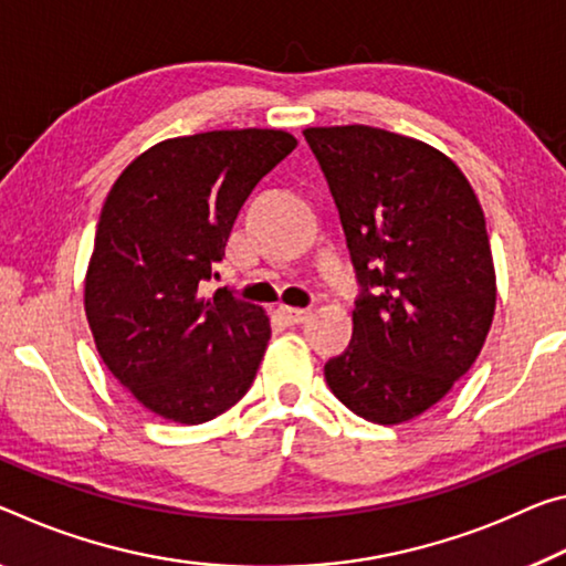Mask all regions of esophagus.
<instances>
[{"instance_id":"obj_1","label":"esophagus","mask_w":566,"mask_h":566,"mask_svg":"<svg viewBox=\"0 0 566 566\" xmlns=\"http://www.w3.org/2000/svg\"><path fill=\"white\" fill-rule=\"evenodd\" d=\"M276 315H280L286 325H304L312 317V310H300V307H286L282 304L280 310H276Z\"/></svg>"}]
</instances>
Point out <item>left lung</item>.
<instances>
[{
  "label": "left lung",
  "mask_w": 566,
  "mask_h": 566,
  "mask_svg": "<svg viewBox=\"0 0 566 566\" xmlns=\"http://www.w3.org/2000/svg\"><path fill=\"white\" fill-rule=\"evenodd\" d=\"M343 221L363 292L353 343L325 365L355 416L398 426L476 363L496 310L481 203L423 140L370 125L304 130Z\"/></svg>",
  "instance_id": "8db88e82"
}]
</instances>
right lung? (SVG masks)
I'll return each instance as SVG.
<instances>
[{"label":"right lung","mask_w":566,"mask_h":566,"mask_svg":"<svg viewBox=\"0 0 566 566\" xmlns=\"http://www.w3.org/2000/svg\"><path fill=\"white\" fill-rule=\"evenodd\" d=\"M297 148L284 130L170 138L123 170L103 203L85 276L95 347L143 408L196 426L247 396L272 335L227 286L199 297L237 213Z\"/></svg>","instance_id":"obj_1"}]
</instances>
